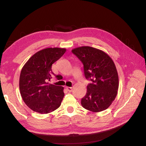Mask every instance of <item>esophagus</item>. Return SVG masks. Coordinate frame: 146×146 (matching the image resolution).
Wrapping results in <instances>:
<instances>
[{"instance_id":"esophagus-1","label":"esophagus","mask_w":146,"mask_h":146,"mask_svg":"<svg viewBox=\"0 0 146 146\" xmlns=\"http://www.w3.org/2000/svg\"><path fill=\"white\" fill-rule=\"evenodd\" d=\"M66 89L67 90V91H68V92H72V90H73V88H72V87H66Z\"/></svg>"}]
</instances>
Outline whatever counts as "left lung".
Here are the masks:
<instances>
[{
    "label": "left lung",
    "mask_w": 146,
    "mask_h": 146,
    "mask_svg": "<svg viewBox=\"0 0 146 146\" xmlns=\"http://www.w3.org/2000/svg\"><path fill=\"white\" fill-rule=\"evenodd\" d=\"M72 52L83 63L85 78L91 81L82 99V107L92 112L107 109L115 99L119 88L113 61L104 51L90 46L74 48Z\"/></svg>",
    "instance_id": "8db88e82"
}]
</instances>
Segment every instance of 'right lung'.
<instances>
[{
  "mask_svg": "<svg viewBox=\"0 0 146 146\" xmlns=\"http://www.w3.org/2000/svg\"><path fill=\"white\" fill-rule=\"evenodd\" d=\"M66 51L63 48H46L30 58L21 70L19 90L25 104L33 111L47 114L58 108L64 93L63 86L49 84L55 74L52 66Z\"/></svg>",
  "mask_w": 146,
  "mask_h": 146,
  "instance_id": "1",
  "label": "right lung"
}]
</instances>
